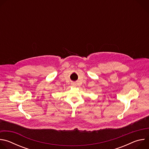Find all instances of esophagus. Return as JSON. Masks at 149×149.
Masks as SVG:
<instances>
[{
	"label": "esophagus",
	"instance_id": "obj_1",
	"mask_svg": "<svg viewBox=\"0 0 149 149\" xmlns=\"http://www.w3.org/2000/svg\"><path fill=\"white\" fill-rule=\"evenodd\" d=\"M72 85H73V86H75V83H73V84H72Z\"/></svg>",
	"mask_w": 149,
	"mask_h": 149
}]
</instances>
